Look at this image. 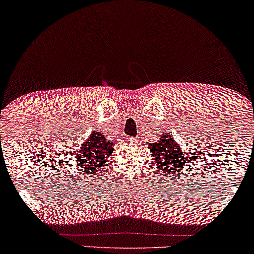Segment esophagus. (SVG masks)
<instances>
[{
	"label": "esophagus",
	"mask_w": 254,
	"mask_h": 254,
	"mask_svg": "<svg viewBox=\"0 0 254 254\" xmlns=\"http://www.w3.org/2000/svg\"><path fill=\"white\" fill-rule=\"evenodd\" d=\"M128 140H130V141H135L136 139H135V138H128Z\"/></svg>",
	"instance_id": "esophagus-1"
}]
</instances>
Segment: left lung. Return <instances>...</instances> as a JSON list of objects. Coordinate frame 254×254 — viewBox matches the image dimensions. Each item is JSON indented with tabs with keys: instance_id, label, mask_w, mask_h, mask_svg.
Segmentation results:
<instances>
[{
	"instance_id": "8db88e82",
	"label": "left lung",
	"mask_w": 254,
	"mask_h": 254,
	"mask_svg": "<svg viewBox=\"0 0 254 254\" xmlns=\"http://www.w3.org/2000/svg\"><path fill=\"white\" fill-rule=\"evenodd\" d=\"M149 149L155 156L159 170L165 173L178 172V168L184 167L186 161L179 145L173 140L169 133H164L158 141H153L149 145ZM181 170V169H180Z\"/></svg>"
}]
</instances>
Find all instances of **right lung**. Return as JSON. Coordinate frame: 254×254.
I'll list each match as a JSON object with an SVG mask.
<instances>
[{"mask_svg": "<svg viewBox=\"0 0 254 254\" xmlns=\"http://www.w3.org/2000/svg\"><path fill=\"white\" fill-rule=\"evenodd\" d=\"M113 151L114 142L108 141L102 133L93 132L89 140L85 141L76 151L75 161H78L79 167L84 168L85 173L91 174L104 165Z\"/></svg>", "mask_w": 254, "mask_h": 254, "instance_id": "1", "label": "right lung"}]
</instances>
